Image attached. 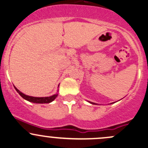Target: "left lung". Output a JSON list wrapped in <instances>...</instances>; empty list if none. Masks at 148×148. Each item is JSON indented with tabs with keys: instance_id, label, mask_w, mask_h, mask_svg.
I'll use <instances>...</instances> for the list:
<instances>
[{
	"instance_id": "8db88e82",
	"label": "left lung",
	"mask_w": 148,
	"mask_h": 148,
	"mask_svg": "<svg viewBox=\"0 0 148 148\" xmlns=\"http://www.w3.org/2000/svg\"><path fill=\"white\" fill-rule=\"evenodd\" d=\"M88 102L89 103L92 104V105H98V104H96V103H92V102H90V101H88ZM113 103H110V104H113Z\"/></svg>"
}]
</instances>
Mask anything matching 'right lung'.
I'll return each instance as SVG.
<instances>
[{
    "mask_svg": "<svg viewBox=\"0 0 148 148\" xmlns=\"http://www.w3.org/2000/svg\"><path fill=\"white\" fill-rule=\"evenodd\" d=\"M15 90H17V92H18L19 95L23 98L24 100H27V101L31 102V103H37V104H43V103H50L51 102H53L55 99L56 98V97L58 95V93L54 94V95H51V96L49 97H33V96H29V95H25V94L23 93L19 90L15 86H14ZM58 87H59V85H58Z\"/></svg>",
    "mask_w": 148,
    "mask_h": 148,
    "instance_id": "right-lung-1",
    "label": "right lung"
}]
</instances>
